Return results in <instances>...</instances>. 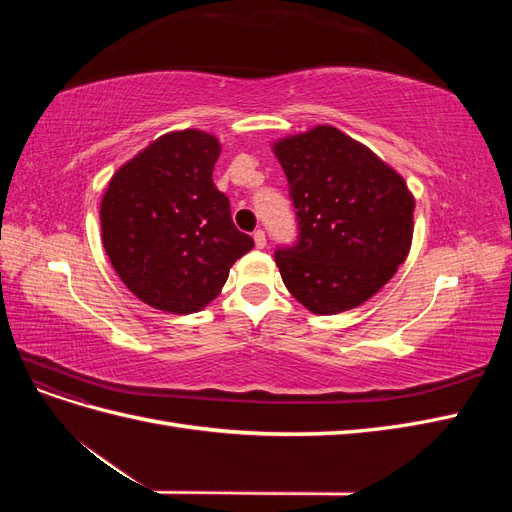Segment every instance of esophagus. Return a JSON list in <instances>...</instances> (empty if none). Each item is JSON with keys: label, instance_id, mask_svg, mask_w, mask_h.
I'll use <instances>...</instances> for the list:
<instances>
[{"label": "esophagus", "instance_id": "obj_1", "mask_svg": "<svg viewBox=\"0 0 512 512\" xmlns=\"http://www.w3.org/2000/svg\"><path fill=\"white\" fill-rule=\"evenodd\" d=\"M254 243H256V247H258V250H262V247H265L267 245V235H265V230H256L254 232Z\"/></svg>", "mask_w": 512, "mask_h": 512}]
</instances>
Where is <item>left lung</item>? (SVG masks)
Masks as SVG:
<instances>
[{
    "instance_id": "obj_1",
    "label": "left lung",
    "mask_w": 512,
    "mask_h": 512,
    "mask_svg": "<svg viewBox=\"0 0 512 512\" xmlns=\"http://www.w3.org/2000/svg\"><path fill=\"white\" fill-rule=\"evenodd\" d=\"M297 209V243L277 247L290 294L318 316L365 303L406 260L414 198L374 151L333 126L273 145Z\"/></svg>"
}]
</instances>
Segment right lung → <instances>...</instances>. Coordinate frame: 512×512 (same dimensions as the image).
Returning <instances> with one entry per match:
<instances>
[{
  "mask_svg": "<svg viewBox=\"0 0 512 512\" xmlns=\"http://www.w3.org/2000/svg\"><path fill=\"white\" fill-rule=\"evenodd\" d=\"M220 151L207 132L164 134L117 170L102 198L108 260L138 299L162 312L203 309L254 247L213 183Z\"/></svg>",
  "mask_w": 512,
  "mask_h": 512,
  "instance_id": "obj_1",
  "label": "right lung"
}]
</instances>
